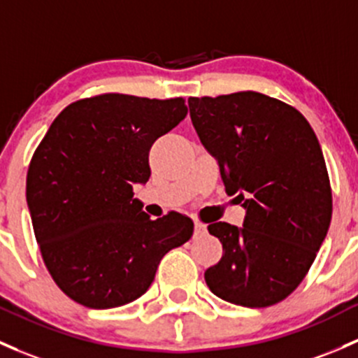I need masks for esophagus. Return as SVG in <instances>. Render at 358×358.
I'll return each mask as SVG.
<instances>
[{
	"label": "esophagus",
	"instance_id": "1",
	"mask_svg": "<svg viewBox=\"0 0 358 358\" xmlns=\"http://www.w3.org/2000/svg\"><path fill=\"white\" fill-rule=\"evenodd\" d=\"M206 231H208V227L201 221H195V235H204Z\"/></svg>",
	"mask_w": 358,
	"mask_h": 358
}]
</instances>
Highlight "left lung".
I'll return each mask as SVG.
<instances>
[{
	"label": "left lung",
	"instance_id": "1",
	"mask_svg": "<svg viewBox=\"0 0 358 358\" xmlns=\"http://www.w3.org/2000/svg\"><path fill=\"white\" fill-rule=\"evenodd\" d=\"M189 108L227 192L247 210L242 228L208 227L223 257L206 283L235 306H274L302 283L328 235L333 195L317 137L302 113L254 90L189 97Z\"/></svg>",
	"mask_w": 358,
	"mask_h": 358
}]
</instances>
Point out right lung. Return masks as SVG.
<instances>
[{
	"instance_id": "1",
	"label": "right lung",
	"mask_w": 358,
	"mask_h": 358,
	"mask_svg": "<svg viewBox=\"0 0 358 358\" xmlns=\"http://www.w3.org/2000/svg\"><path fill=\"white\" fill-rule=\"evenodd\" d=\"M185 116L183 97L101 94L69 104L37 145L27 171L34 235L55 283L80 306L134 302L164 254L190 240V217L150 220L134 199L150 176V145Z\"/></svg>"
}]
</instances>
